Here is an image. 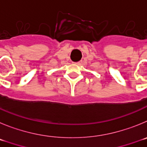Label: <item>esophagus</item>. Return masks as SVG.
Instances as JSON below:
<instances>
[{
	"label": "esophagus",
	"mask_w": 147,
	"mask_h": 147,
	"mask_svg": "<svg viewBox=\"0 0 147 147\" xmlns=\"http://www.w3.org/2000/svg\"><path fill=\"white\" fill-rule=\"evenodd\" d=\"M75 64H78V65H79V64H81V62H80V61L75 62Z\"/></svg>",
	"instance_id": "esophagus-1"
}]
</instances>
